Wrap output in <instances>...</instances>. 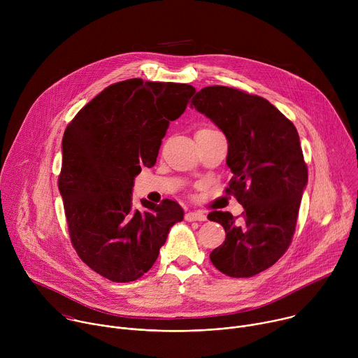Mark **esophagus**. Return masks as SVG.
<instances>
[{"label": "esophagus", "instance_id": "34e87169", "mask_svg": "<svg viewBox=\"0 0 358 358\" xmlns=\"http://www.w3.org/2000/svg\"><path fill=\"white\" fill-rule=\"evenodd\" d=\"M185 220L188 222H192V221H206L207 220V215L201 213V211H189L185 214Z\"/></svg>", "mask_w": 358, "mask_h": 358}]
</instances>
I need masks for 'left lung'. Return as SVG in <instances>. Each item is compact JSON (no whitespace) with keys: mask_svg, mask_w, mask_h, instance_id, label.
Masks as SVG:
<instances>
[{"mask_svg":"<svg viewBox=\"0 0 358 358\" xmlns=\"http://www.w3.org/2000/svg\"><path fill=\"white\" fill-rule=\"evenodd\" d=\"M192 106L227 136L232 177L225 192L243 207L236 218L227 211L208 215L227 232L210 259L227 276H255L279 261L296 229L308 182L297 130L266 99L235 87H203Z\"/></svg>","mask_w":358,"mask_h":358,"instance_id":"8db88e82","label":"left lung"}]
</instances>
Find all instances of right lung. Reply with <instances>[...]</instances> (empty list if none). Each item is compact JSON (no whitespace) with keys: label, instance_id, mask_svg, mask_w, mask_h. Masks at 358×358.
<instances>
[{"label":"right lung","instance_id":"obj_1","mask_svg":"<svg viewBox=\"0 0 358 358\" xmlns=\"http://www.w3.org/2000/svg\"><path fill=\"white\" fill-rule=\"evenodd\" d=\"M195 87L127 79L101 90L66 126L58 187L72 246L96 273L126 283L155 265L182 208L141 199L131 189L141 167L155 166L170 122L178 119Z\"/></svg>","mask_w":358,"mask_h":358}]
</instances>
